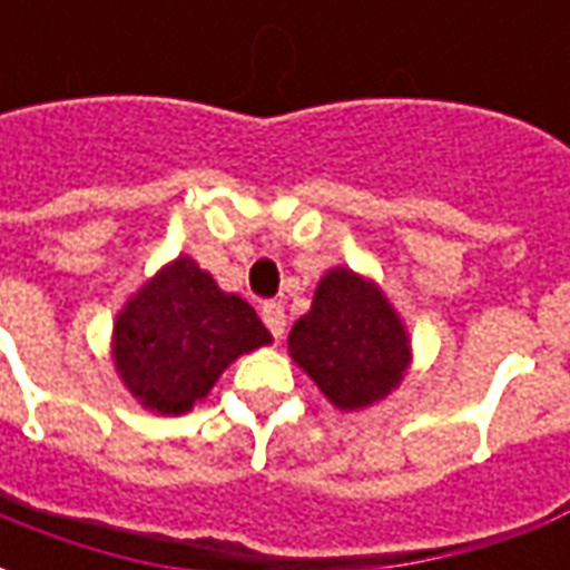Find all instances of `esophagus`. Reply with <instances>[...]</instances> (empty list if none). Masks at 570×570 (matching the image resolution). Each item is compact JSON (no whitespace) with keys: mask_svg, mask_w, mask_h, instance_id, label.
Returning a JSON list of instances; mask_svg holds the SVG:
<instances>
[{"mask_svg":"<svg viewBox=\"0 0 570 570\" xmlns=\"http://www.w3.org/2000/svg\"><path fill=\"white\" fill-rule=\"evenodd\" d=\"M259 314H262V321H265V326H268V333H272L274 338H281L286 330L284 305H281V302H262Z\"/></svg>","mask_w":570,"mask_h":570,"instance_id":"esophagus-1","label":"esophagus"}]
</instances>
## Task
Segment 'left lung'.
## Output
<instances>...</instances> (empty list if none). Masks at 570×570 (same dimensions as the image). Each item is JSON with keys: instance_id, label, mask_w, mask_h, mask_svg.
<instances>
[{"instance_id": "8db88e82", "label": "left lung", "mask_w": 570, "mask_h": 570, "mask_svg": "<svg viewBox=\"0 0 570 570\" xmlns=\"http://www.w3.org/2000/svg\"><path fill=\"white\" fill-rule=\"evenodd\" d=\"M289 354L338 409L382 400L409 363V342L387 298L354 272L335 268L289 333Z\"/></svg>"}]
</instances>
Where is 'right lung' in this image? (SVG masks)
Here are the masks:
<instances>
[{
    "label": "right lung",
    "instance_id": "obj_1",
    "mask_svg": "<svg viewBox=\"0 0 570 570\" xmlns=\"http://www.w3.org/2000/svg\"><path fill=\"white\" fill-rule=\"evenodd\" d=\"M272 335L240 296L179 256L130 298L116 323V366L134 396L158 412H186L240 354Z\"/></svg>",
    "mask_w": 570,
    "mask_h": 570
}]
</instances>
